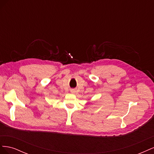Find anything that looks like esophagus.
I'll return each instance as SVG.
<instances>
[{
  "mask_svg": "<svg viewBox=\"0 0 154 154\" xmlns=\"http://www.w3.org/2000/svg\"><path fill=\"white\" fill-rule=\"evenodd\" d=\"M75 92H76V91H75V90H74V89H72V90H71V92H72V93H75Z\"/></svg>",
  "mask_w": 154,
  "mask_h": 154,
  "instance_id": "34e87169",
  "label": "esophagus"
}]
</instances>
